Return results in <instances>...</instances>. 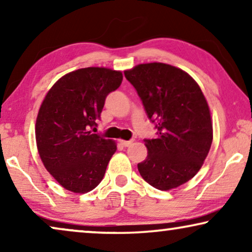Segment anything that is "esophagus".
Wrapping results in <instances>:
<instances>
[{"label":"esophagus","instance_id":"34e87169","mask_svg":"<svg viewBox=\"0 0 252 252\" xmlns=\"http://www.w3.org/2000/svg\"><path fill=\"white\" fill-rule=\"evenodd\" d=\"M120 143H122V146H124V147H129L130 144L133 143V140H130V141H124V140H122V141H120Z\"/></svg>","mask_w":252,"mask_h":252}]
</instances>
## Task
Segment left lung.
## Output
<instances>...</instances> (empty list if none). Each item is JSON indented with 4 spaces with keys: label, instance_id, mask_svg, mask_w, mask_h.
Instances as JSON below:
<instances>
[{
    "label": "left lung",
    "instance_id": "8db88e82",
    "mask_svg": "<svg viewBox=\"0 0 252 252\" xmlns=\"http://www.w3.org/2000/svg\"><path fill=\"white\" fill-rule=\"evenodd\" d=\"M125 77L158 129L157 139L144 140L148 156L137 164L141 177L159 190L186 184L202 167L213 137L201 88L181 68L164 63L140 64Z\"/></svg>",
    "mask_w": 252,
    "mask_h": 252
}]
</instances>
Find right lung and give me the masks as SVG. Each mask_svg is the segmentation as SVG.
Wrapping results in <instances>:
<instances>
[{"mask_svg":"<svg viewBox=\"0 0 252 252\" xmlns=\"http://www.w3.org/2000/svg\"><path fill=\"white\" fill-rule=\"evenodd\" d=\"M122 81L119 71L80 68L62 77L40 106L37 151L47 171L67 190L85 194L104 177L117 146L94 132L106 96Z\"/></svg>","mask_w":252,"mask_h":252,"instance_id":"right-lung-1","label":"right lung"}]
</instances>
